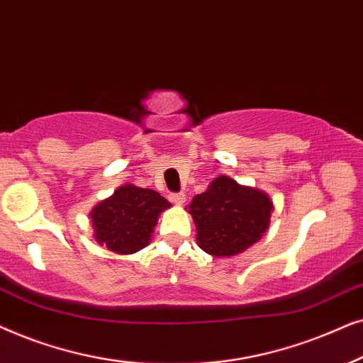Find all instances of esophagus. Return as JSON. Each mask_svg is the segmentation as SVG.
I'll return each instance as SVG.
<instances>
[{"label": "esophagus", "mask_w": 363, "mask_h": 363, "mask_svg": "<svg viewBox=\"0 0 363 363\" xmlns=\"http://www.w3.org/2000/svg\"><path fill=\"white\" fill-rule=\"evenodd\" d=\"M169 199H171V202H174V204L181 206L182 202L186 201V194L184 192H172V194H169Z\"/></svg>", "instance_id": "esophagus-1"}]
</instances>
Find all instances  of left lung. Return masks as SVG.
I'll return each mask as SVG.
<instances>
[{"mask_svg": "<svg viewBox=\"0 0 363 363\" xmlns=\"http://www.w3.org/2000/svg\"><path fill=\"white\" fill-rule=\"evenodd\" d=\"M274 204L264 191L219 176L189 204L197 244L214 257L244 252L267 230Z\"/></svg>", "mask_w": 363, "mask_h": 363, "instance_id": "obj_1", "label": "left lung"}]
</instances>
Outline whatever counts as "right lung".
<instances>
[{
	"instance_id": "obj_1",
	"label": "right lung",
	"mask_w": 363,
	"mask_h": 363,
	"mask_svg": "<svg viewBox=\"0 0 363 363\" xmlns=\"http://www.w3.org/2000/svg\"><path fill=\"white\" fill-rule=\"evenodd\" d=\"M171 202L152 189L124 184L91 211L94 239L116 254L128 255L146 247L159 214Z\"/></svg>"
}]
</instances>
